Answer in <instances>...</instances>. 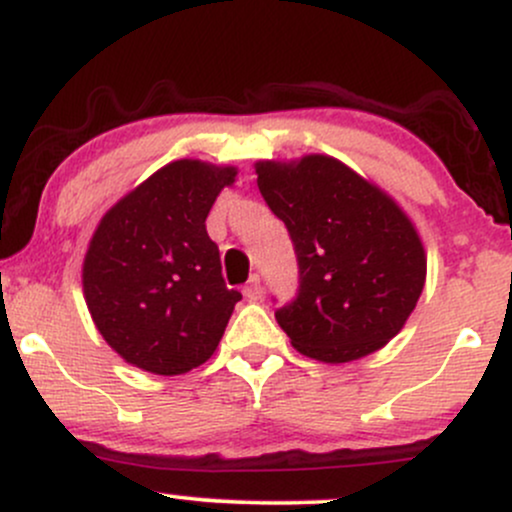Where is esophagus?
I'll return each mask as SVG.
<instances>
[{"mask_svg":"<svg viewBox=\"0 0 512 512\" xmlns=\"http://www.w3.org/2000/svg\"><path fill=\"white\" fill-rule=\"evenodd\" d=\"M243 293H245V298H248V301H260V296H262V284H260V276H257V274H252L248 284H245Z\"/></svg>","mask_w":512,"mask_h":512,"instance_id":"obj_1","label":"esophagus"}]
</instances>
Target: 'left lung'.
Masks as SVG:
<instances>
[{
    "mask_svg": "<svg viewBox=\"0 0 512 512\" xmlns=\"http://www.w3.org/2000/svg\"><path fill=\"white\" fill-rule=\"evenodd\" d=\"M257 187L284 221L298 291L276 322L310 358L346 363L402 330L426 281L424 245L404 211L330 156L257 163Z\"/></svg>",
    "mask_w": 512,
    "mask_h": 512,
    "instance_id": "1",
    "label": "left lung"
}]
</instances>
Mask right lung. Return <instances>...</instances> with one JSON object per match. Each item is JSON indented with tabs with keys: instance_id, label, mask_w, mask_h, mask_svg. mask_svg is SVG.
Segmentation results:
<instances>
[{
	"instance_id": "obj_1",
	"label": "right lung",
	"mask_w": 512,
	"mask_h": 512,
	"mask_svg": "<svg viewBox=\"0 0 512 512\" xmlns=\"http://www.w3.org/2000/svg\"><path fill=\"white\" fill-rule=\"evenodd\" d=\"M236 168L168 163L122 197L93 233L84 296L98 332L132 366L180 375L219 346L240 291L221 276L207 216Z\"/></svg>"
}]
</instances>
